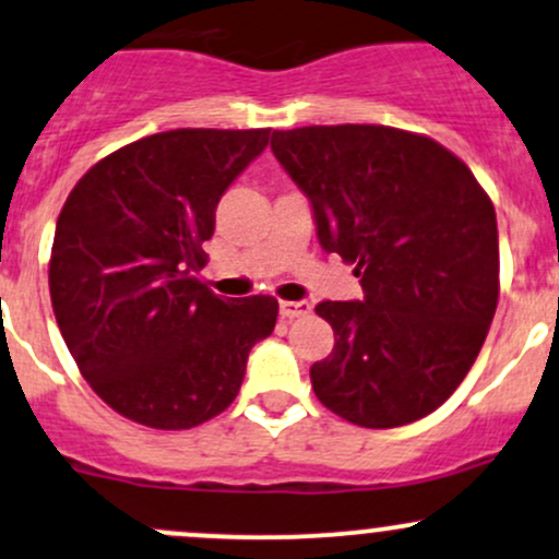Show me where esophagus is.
<instances>
[{
    "instance_id": "esophagus-1",
    "label": "esophagus",
    "mask_w": 559,
    "mask_h": 559,
    "mask_svg": "<svg viewBox=\"0 0 559 559\" xmlns=\"http://www.w3.org/2000/svg\"><path fill=\"white\" fill-rule=\"evenodd\" d=\"M312 305L308 302V299H297V302H281L278 305V312L284 321H294V318H305L310 316Z\"/></svg>"
}]
</instances>
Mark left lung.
<instances>
[{
    "label": "left lung",
    "mask_w": 559,
    "mask_h": 559,
    "mask_svg": "<svg viewBox=\"0 0 559 559\" xmlns=\"http://www.w3.org/2000/svg\"><path fill=\"white\" fill-rule=\"evenodd\" d=\"M270 151L310 201L318 243L355 262L364 299L316 308L334 349L318 401L388 429L443 406L475 364L499 302V230L467 164L379 124L273 132Z\"/></svg>",
    "instance_id": "obj_1"
}]
</instances>
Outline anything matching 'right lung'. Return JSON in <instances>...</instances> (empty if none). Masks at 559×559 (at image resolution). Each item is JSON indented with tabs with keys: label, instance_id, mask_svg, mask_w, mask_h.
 I'll use <instances>...</instances> for the list:
<instances>
[{
	"label": "right lung",
	"instance_id": "right-lung-1",
	"mask_svg": "<svg viewBox=\"0 0 559 559\" xmlns=\"http://www.w3.org/2000/svg\"><path fill=\"white\" fill-rule=\"evenodd\" d=\"M270 130H171L124 145L71 190L55 225L50 297L90 388L127 419L190 429L236 401L273 297L206 289L201 243Z\"/></svg>",
	"mask_w": 559,
	"mask_h": 559
}]
</instances>
